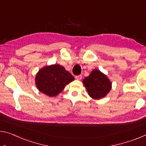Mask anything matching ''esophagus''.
I'll return each mask as SVG.
<instances>
[{"label":"esophagus","instance_id":"1","mask_svg":"<svg viewBox=\"0 0 146 146\" xmlns=\"http://www.w3.org/2000/svg\"><path fill=\"white\" fill-rule=\"evenodd\" d=\"M75 78L77 80H81V78H82V75H77V76H76Z\"/></svg>","mask_w":146,"mask_h":146}]
</instances>
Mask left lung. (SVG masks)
Wrapping results in <instances>:
<instances>
[{
    "label": "left lung",
    "instance_id": "1",
    "mask_svg": "<svg viewBox=\"0 0 146 146\" xmlns=\"http://www.w3.org/2000/svg\"><path fill=\"white\" fill-rule=\"evenodd\" d=\"M82 82L89 96L94 99L105 98L112 88V82L109 78L99 69L92 70Z\"/></svg>",
    "mask_w": 146,
    "mask_h": 146
}]
</instances>
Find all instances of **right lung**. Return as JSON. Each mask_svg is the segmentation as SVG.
Here are the masks:
<instances>
[{"label": "right lung", "mask_w": 146, "mask_h": 146, "mask_svg": "<svg viewBox=\"0 0 146 146\" xmlns=\"http://www.w3.org/2000/svg\"><path fill=\"white\" fill-rule=\"evenodd\" d=\"M75 80L73 76L59 64L44 66L37 73L35 82L37 88L48 97L56 96L65 86Z\"/></svg>", "instance_id": "obj_1"}]
</instances>
